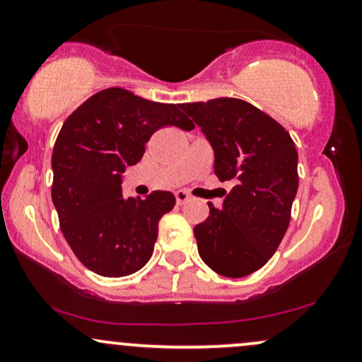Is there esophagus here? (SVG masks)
Returning <instances> with one entry per match:
<instances>
[{"mask_svg": "<svg viewBox=\"0 0 362 362\" xmlns=\"http://www.w3.org/2000/svg\"><path fill=\"white\" fill-rule=\"evenodd\" d=\"M175 199H177V204L182 206L189 201V194L184 192V190H178V192H175Z\"/></svg>", "mask_w": 362, "mask_h": 362, "instance_id": "1", "label": "esophagus"}]
</instances>
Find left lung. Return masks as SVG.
<instances>
[{
  "mask_svg": "<svg viewBox=\"0 0 362 362\" xmlns=\"http://www.w3.org/2000/svg\"><path fill=\"white\" fill-rule=\"evenodd\" d=\"M214 151V173L235 180L223 207L211 202L194 228L199 255L226 277H245L267 264L284 238L298 192V151L271 115L240 98L182 103Z\"/></svg>",
  "mask_w": 362,
  "mask_h": 362,
  "instance_id": "left-lung-1",
  "label": "left lung"
}]
</instances>
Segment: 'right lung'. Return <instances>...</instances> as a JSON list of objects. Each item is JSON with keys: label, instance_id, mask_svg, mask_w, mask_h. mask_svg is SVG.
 <instances>
[{"label": "right lung", "instance_id": "add662e5", "mask_svg": "<svg viewBox=\"0 0 362 362\" xmlns=\"http://www.w3.org/2000/svg\"><path fill=\"white\" fill-rule=\"evenodd\" d=\"M167 126L194 129L180 105L144 100L124 88L98 91L62 124L52 151V202L66 242L98 276H129L151 259L158 223L175 197L167 190L124 197L122 173Z\"/></svg>", "mask_w": 362, "mask_h": 362}]
</instances>
